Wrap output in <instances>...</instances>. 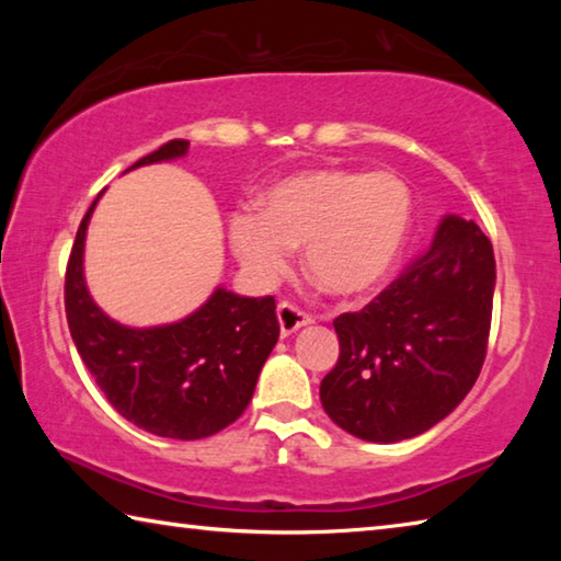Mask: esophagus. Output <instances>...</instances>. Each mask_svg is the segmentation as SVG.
<instances>
[{
	"instance_id": "obj_1",
	"label": "esophagus",
	"mask_w": 561,
	"mask_h": 561,
	"mask_svg": "<svg viewBox=\"0 0 561 561\" xmlns=\"http://www.w3.org/2000/svg\"><path fill=\"white\" fill-rule=\"evenodd\" d=\"M277 319H279L282 336H291L294 331L309 327L311 321H314V319L307 314V311H301L299 307H294V304H289V301H282L279 304V307H277Z\"/></svg>"
}]
</instances>
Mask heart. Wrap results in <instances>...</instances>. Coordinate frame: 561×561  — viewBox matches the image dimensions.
Masks as SVG:
<instances>
[{
	"instance_id": "heart-1",
	"label": "heart",
	"mask_w": 561,
	"mask_h": 561,
	"mask_svg": "<svg viewBox=\"0 0 561 561\" xmlns=\"http://www.w3.org/2000/svg\"><path fill=\"white\" fill-rule=\"evenodd\" d=\"M413 213V190L393 170L309 168L264 190L257 215H232L230 244L264 284L277 282L304 244V267L321 289L360 297L396 270Z\"/></svg>"
}]
</instances>
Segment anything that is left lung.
Listing matches in <instances>:
<instances>
[{
    "label": "left lung",
    "mask_w": 561,
    "mask_h": 561,
    "mask_svg": "<svg viewBox=\"0 0 561 561\" xmlns=\"http://www.w3.org/2000/svg\"><path fill=\"white\" fill-rule=\"evenodd\" d=\"M495 277L485 232L445 215L401 277L334 321L339 360L319 388L331 421L360 440L398 443L450 415L485 360Z\"/></svg>",
    "instance_id": "1"
}]
</instances>
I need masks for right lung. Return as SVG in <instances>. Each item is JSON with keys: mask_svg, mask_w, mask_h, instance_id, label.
<instances>
[{"mask_svg": "<svg viewBox=\"0 0 561 561\" xmlns=\"http://www.w3.org/2000/svg\"><path fill=\"white\" fill-rule=\"evenodd\" d=\"M187 148V140H170L128 170L183 158ZM99 197L81 220L66 267V321L79 356L108 403L138 428L175 440L215 435L252 401L279 339L277 304L217 287L201 309L173 324H118L93 301L83 277V244Z\"/></svg>", "mask_w": 561, "mask_h": 561, "instance_id": "right-lung-1", "label": "right lung"}]
</instances>
